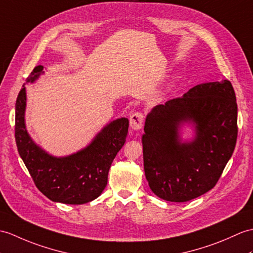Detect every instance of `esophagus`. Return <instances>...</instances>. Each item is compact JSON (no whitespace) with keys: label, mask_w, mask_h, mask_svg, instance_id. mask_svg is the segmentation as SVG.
<instances>
[{"label":"esophagus","mask_w":253,"mask_h":253,"mask_svg":"<svg viewBox=\"0 0 253 253\" xmlns=\"http://www.w3.org/2000/svg\"><path fill=\"white\" fill-rule=\"evenodd\" d=\"M143 120L144 116L142 112H134L131 114L130 119H129V123H130V127L134 130H139L143 126Z\"/></svg>","instance_id":"esophagus-1"}]
</instances>
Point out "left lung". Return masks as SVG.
Masks as SVG:
<instances>
[{
    "mask_svg": "<svg viewBox=\"0 0 253 253\" xmlns=\"http://www.w3.org/2000/svg\"><path fill=\"white\" fill-rule=\"evenodd\" d=\"M192 122L196 137L182 143L178 128ZM237 103L230 81L194 86L183 97L158 104L145 119V178L155 195L183 203L216 184L237 140Z\"/></svg>",
    "mask_w": 253,
    "mask_h": 253,
    "instance_id": "1",
    "label": "left lung"
}]
</instances>
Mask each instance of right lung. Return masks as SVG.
Listing matches in <instances>:
<instances>
[{
  "instance_id": "right-lung-1",
  "label": "right lung",
  "mask_w": 253,
  "mask_h": 253,
  "mask_svg": "<svg viewBox=\"0 0 253 253\" xmlns=\"http://www.w3.org/2000/svg\"><path fill=\"white\" fill-rule=\"evenodd\" d=\"M43 66L33 69L27 83L44 73ZM26 87L22 85L16 101L15 138L19 155L30 172L34 184L52 202L82 205L96 199L108 183V173L123 145L129 122L125 117L103 127L91 143L76 153L55 157L33 142L26 129Z\"/></svg>"
}]
</instances>
